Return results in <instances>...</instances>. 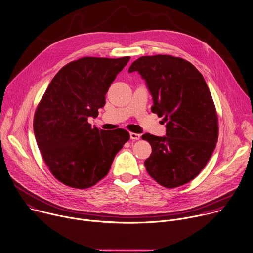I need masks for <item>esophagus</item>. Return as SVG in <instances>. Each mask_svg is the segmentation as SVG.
<instances>
[{
	"instance_id": "obj_1",
	"label": "esophagus",
	"mask_w": 253,
	"mask_h": 253,
	"mask_svg": "<svg viewBox=\"0 0 253 253\" xmlns=\"http://www.w3.org/2000/svg\"><path fill=\"white\" fill-rule=\"evenodd\" d=\"M130 138H131L132 140H139V139L141 138V135H140V134H137V133L131 132V133H130Z\"/></svg>"
}]
</instances>
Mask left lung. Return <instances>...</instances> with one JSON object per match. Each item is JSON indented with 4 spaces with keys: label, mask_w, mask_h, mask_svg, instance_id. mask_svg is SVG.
Here are the masks:
<instances>
[{
    "label": "left lung",
    "mask_w": 253,
    "mask_h": 253,
    "mask_svg": "<svg viewBox=\"0 0 253 253\" xmlns=\"http://www.w3.org/2000/svg\"><path fill=\"white\" fill-rule=\"evenodd\" d=\"M128 71L145 79L151 110L166 122V136H142L152 147L144 163L148 174L169 189L189 183L211 159L218 138L216 110L204 76L191 62L162 54L140 57Z\"/></svg>",
    "instance_id": "8db88e82"
}]
</instances>
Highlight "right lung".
I'll use <instances>...</instances> for the list:
<instances>
[{"instance_id": "obj_1", "label": "right lung", "mask_w": 253, "mask_h": 253, "mask_svg": "<svg viewBox=\"0 0 253 253\" xmlns=\"http://www.w3.org/2000/svg\"><path fill=\"white\" fill-rule=\"evenodd\" d=\"M130 56L82 57L52 78L35 113L34 132L43 161L62 184L87 189L109 172L115 155L130 139L126 130H99L96 118L105 94Z\"/></svg>"}]
</instances>
